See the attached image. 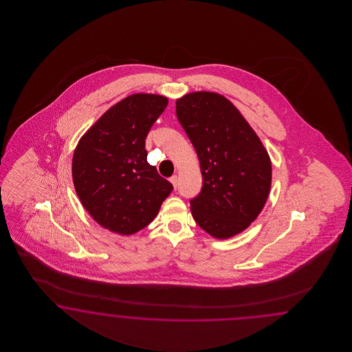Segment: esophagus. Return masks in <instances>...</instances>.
Masks as SVG:
<instances>
[{
	"label": "esophagus",
	"instance_id": "1",
	"mask_svg": "<svg viewBox=\"0 0 352 352\" xmlns=\"http://www.w3.org/2000/svg\"><path fill=\"white\" fill-rule=\"evenodd\" d=\"M171 184L174 186V188H177L178 186V175H173L170 178Z\"/></svg>",
	"mask_w": 352,
	"mask_h": 352
}]
</instances>
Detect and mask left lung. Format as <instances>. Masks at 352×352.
Instances as JSON below:
<instances>
[{"instance_id": "8db88e82", "label": "left lung", "mask_w": 352, "mask_h": 352, "mask_svg": "<svg viewBox=\"0 0 352 352\" xmlns=\"http://www.w3.org/2000/svg\"><path fill=\"white\" fill-rule=\"evenodd\" d=\"M175 108L203 174L201 192L191 200L193 219L215 239L243 232L262 212L271 190L268 152L226 96L195 91L177 99Z\"/></svg>"}]
</instances>
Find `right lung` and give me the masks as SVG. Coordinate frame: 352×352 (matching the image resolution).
Returning <instances> with one entry per match:
<instances>
[{"label":"right lung","mask_w":352,"mask_h":352,"mask_svg":"<svg viewBox=\"0 0 352 352\" xmlns=\"http://www.w3.org/2000/svg\"><path fill=\"white\" fill-rule=\"evenodd\" d=\"M166 106L164 96H126L78 140L72 159L76 193L96 223L112 232L128 236L147 227L173 191L144 148Z\"/></svg>","instance_id":"add662e5"}]
</instances>
